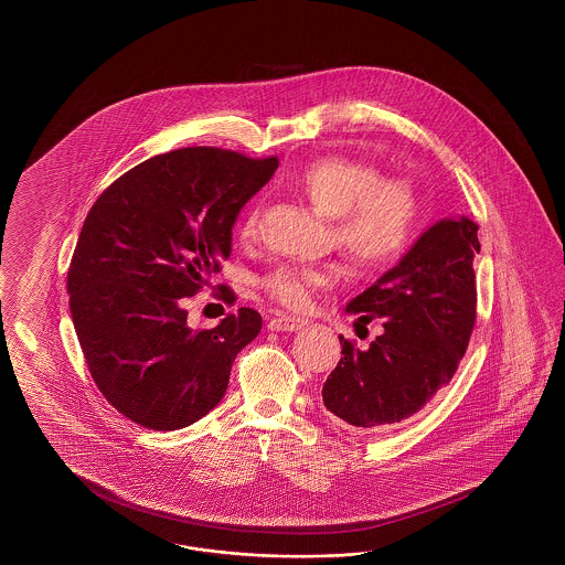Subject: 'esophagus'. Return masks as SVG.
<instances>
[{
    "label": "esophagus",
    "mask_w": 565,
    "mask_h": 565,
    "mask_svg": "<svg viewBox=\"0 0 565 565\" xmlns=\"http://www.w3.org/2000/svg\"><path fill=\"white\" fill-rule=\"evenodd\" d=\"M308 321L291 317V315H275L274 319L269 321V329L271 331H298L307 326Z\"/></svg>",
    "instance_id": "1"
}]
</instances>
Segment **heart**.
Instances as JSON below:
<instances>
[{
	"mask_svg": "<svg viewBox=\"0 0 565 565\" xmlns=\"http://www.w3.org/2000/svg\"><path fill=\"white\" fill-rule=\"evenodd\" d=\"M310 205L333 220L335 242L343 255L362 267H379L399 257L411 244L420 217L418 196L404 180H381L373 166L342 154L310 161L294 180ZM257 209H248L239 236H257ZM323 267L284 263L263 277L260 286L274 300L294 310L312 305L329 284Z\"/></svg>",
	"mask_w": 565,
	"mask_h": 565,
	"instance_id": "obj_1",
	"label": "heart"
}]
</instances>
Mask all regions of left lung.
<instances>
[{
  "instance_id": "obj_1",
  "label": "left lung",
  "mask_w": 565,
  "mask_h": 565,
  "mask_svg": "<svg viewBox=\"0 0 565 565\" xmlns=\"http://www.w3.org/2000/svg\"><path fill=\"white\" fill-rule=\"evenodd\" d=\"M477 232L468 217L433 223L394 269L348 302L359 321L379 317L383 333L364 350L340 338L343 359L327 376L323 404L345 427H394L451 381L477 321Z\"/></svg>"
}]
</instances>
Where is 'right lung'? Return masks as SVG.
Segmentation results:
<instances>
[{
    "mask_svg": "<svg viewBox=\"0 0 565 565\" xmlns=\"http://www.w3.org/2000/svg\"><path fill=\"white\" fill-rule=\"evenodd\" d=\"M277 166L186 147L126 171L90 206L70 263V312L99 392L140 427L201 420L257 338L253 308L192 331L184 302L230 258L239 209Z\"/></svg>",
    "mask_w": 565,
    "mask_h": 565,
    "instance_id": "right-lung-1",
    "label": "right lung"
}]
</instances>
